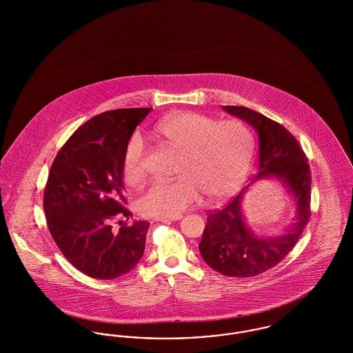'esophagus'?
Segmentation results:
<instances>
[{"instance_id":"esophagus-1","label":"esophagus","mask_w":353,"mask_h":353,"mask_svg":"<svg viewBox=\"0 0 353 353\" xmlns=\"http://www.w3.org/2000/svg\"><path fill=\"white\" fill-rule=\"evenodd\" d=\"M183 219V216H177V217H161V219H157V221L160 222H170V221H179V219Z\"/></svg>"}]
</instances>
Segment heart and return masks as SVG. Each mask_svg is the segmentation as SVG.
<instances>
[{
    "instance_id": "obj_1",
    "label": "heart",
    "mask_w": 353,
    "mask_h": 353,
    "mask_svg": "<svg viewBox=\"0 0 353 353\" xmlns=\"http://www.w3.org/2000/svg\"><path fill=\"white\" fill-rule=\"evenodd\" d=\"M154 136L179 153L170 183L151 184L136 200L144 217H177L197 203L201 194L208 202H219L243 183L255 151L252 130L241 120L212 118L183 112L161 120ZM121 170L125 183L137 184L144 177V143L134 134L127 143Z\"/></svg>"
}]
</instances>
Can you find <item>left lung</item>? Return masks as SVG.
Wrapping results in <instances>:
<instances>
[{"label":"left lung","instance_id":"8db88e82","mask_svg":"<svg viewBox=\"0 0 353 353\" xmlns=\"http://www.w3.org/2000/svg\"><path fill=\"white\" fill-rule=\"evenodd\" d=\"M222 108L256 131L258 173L226 206L209 213L199 249L208 266L222 275L249 278L276 266L296 245L311 214V170L298 140L283 125L248 107ZM259 179L281 182L294 200V223L279 236L256 235L243 214V196Z\"/></svg>","mask_w":353,"mask_h":353}]
</instances>
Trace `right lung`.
Listing matches in <instances>:
<instances>
[{
	"label": "right lung",
	"instance_id": "obj_1",
	"mask_svg": "<svg viewBox=\"0 0 353 353\" xmlns=\"http://www.w3.org/2000/svg\"><path fill=\"white\" fill-rule=\"evenodd\" d=\"M152 108H120L81 125L58 152L43 193L52 239L68 262L95 279H115L141 259L148 221L112 229L123 206L121 160L136 127ZM123 222V221H121Z\"/></svg>",
	"mask_w": 353,
	"mask_h": 353
}]
</instances>
